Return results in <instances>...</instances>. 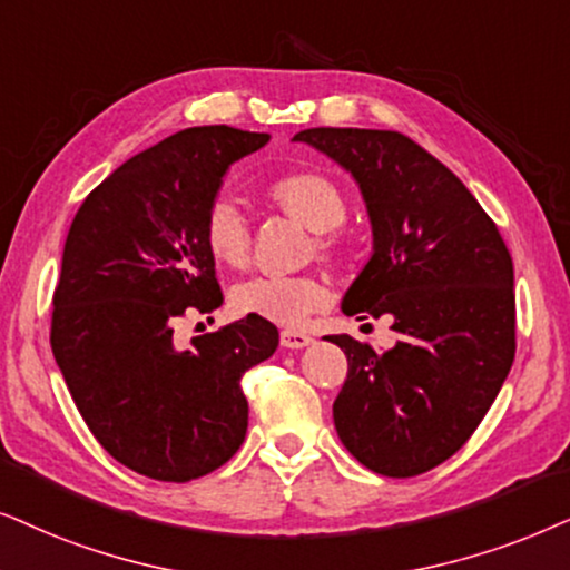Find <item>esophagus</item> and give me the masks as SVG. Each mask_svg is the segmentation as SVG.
<instances>
[{
	"instance_id": "esophagus-1",
	"label": "esophagus",
	"mask_w": 570,
	"mask_h": 570,
	"mask_svg": "<svg viewBox=\"0 0 570 570\" xmlns=\"http://www.w3.org/2000/svg\"><path fill=\"white\" fill-rule=\"evenodd\" d=\"M309 344H313V336H309V333H305V331H292V328L281 331V346L305 348Z\"/></svg>"
}]
</instances>
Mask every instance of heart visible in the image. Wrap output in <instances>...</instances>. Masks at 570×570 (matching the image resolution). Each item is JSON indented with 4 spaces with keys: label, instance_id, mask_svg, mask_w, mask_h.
<instances>
[{
    "label": "heart",
    "instance_id": "1",
    "mask_svg": "<svg viewBox=\"0 0 570 570\" xmlns=\"http://www.w3.org/2000/svg\"><path fill=\"white\" fill-rule=\"evenodd\" d=\"M265 195L281 214L317 232L315 249L325 261L341 255L333 229L346 222V197L317 171H294L273 179ZM203 242L216 263L242 268L249 257V226L229 200H216L203 222ZM328 302V286L317 276H257L232 289V307L239 315H257L278 325H299Z\"/></svg>",
    "mask_w": 570,
    "mask_h": 570
}]
</instances>
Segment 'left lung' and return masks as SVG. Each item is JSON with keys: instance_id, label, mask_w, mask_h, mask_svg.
I'll list each match as a JSON object with an SVG mask.
<instances>
[{"instance_id": "obj_1", "label": "left lung", "mask_w": 570, "mask_h": 570, "mask_svg": "<svg viewBox=\"0 0 570 570\" xmlns=\"http://www.w3.org/2000/svg\"><path fill=\"white\" fill-rule=\"evenodd\" d=\"M352 171L373 222V257L346 315H389L396 346L346 333L348 373L333 401L346 451L383 476H416L472 438L515 354L513 261L456 174L393 130L313 127L294 135Z\"/></svg>"}]
</instances>
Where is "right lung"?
Returning a JSON list of instances; mask_svg holds the SVG:
<instances>
[{"label":"right lung","mask_w":570,"mask_h":570,"mask_svg":"<svg viewBox=\"0 0 570 570\" xmlns=\"http://www.w3.org/2000/svg\"><path fill=\"white\" fill-rule=\"evenodd\" d=\"M265 142L226 125L171 135L109 174L67 234L51 352L104 451L150 480H197L239 451L242 375L278 346L257 315L174 344L179 317L222 307L203 222L226 169Z\"/></svg>","instance_id":"1"}]
</instances>
